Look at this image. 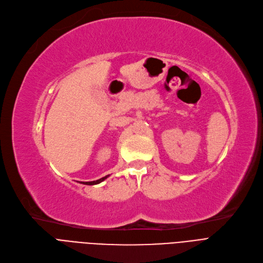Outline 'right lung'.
Segmentation results:
<instances>
[{
    "mask_svg": "<svg viewBox=\"0 0 263 263\" xmlns=\"http://www.w3.org/2000/svg\"><path fill=\"white\" fill-rule=\"evenodd\" d=\"M107 177H108V175H107V176H105V177H102V178H100V179H98V180H93V181H82L81 183L89 184V186H92V184H98V183L102 182V181H103V180H105Z\"/></svg>",
    "mask_w": 263,
    "mask_h": 263,
    "instance_id": "obj_1",
    "label": "right lung"
}]
</instances>
